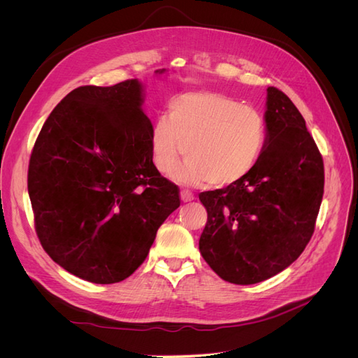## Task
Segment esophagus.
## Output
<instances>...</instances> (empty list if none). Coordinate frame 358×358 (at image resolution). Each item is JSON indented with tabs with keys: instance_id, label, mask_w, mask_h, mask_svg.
<instances>
[{
	"instance_id": "esophagus-1",
	"label": "esophagus",
	"mask_w": 358,
	"mask_h": 358,
	"mask_svg": "<svg viewBox=\"0 0 358 358\" xmlns=\"http://www.w3.org/2000/svg\"><path fill=\"white\" fill-rule=\"evenodd\" d=\"M180 200H182L183 203L192 201V200H194V194H192L191 191H188V189H183V191H180Z\"/></svg>"
}]
</instances>
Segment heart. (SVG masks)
Returning a JSON list of instances; mask_svg holds the SVG:
<instances>
[{
	"mask_svg": "<svg viewBox=\"0 0 358 358\" xmlns=\"http://www.w3.org/2000/svg\"><path fill=\"white\" fill-rule=\"evenodd\" d=\"M154 164L164 176L176 171L180 157H188L176 179L187 185L212 180L229 187L243 179L263 154L266 124L263 116L231 96L194 91L175 96L169 116L161 115L150 129Z\"/></svg>",
	"mask_w": 358,
	"mask_h": 358,
	"instance_id": "b5f03b06",
	"label": "heart"
}]
</instances>
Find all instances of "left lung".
I'll use <instances>...</instances> for the list:
<instances>
[{"instance_id":"obj_1","label":"left lung","mask_w":358,"mask_h":358,"mask_svg":"<svg viewBox=\"0 0 358 358\" xmlns=\"http://www.w3.org/2000/svg\"><path fill=\"white\" fill-rule=\"evenodd\" d=\"M266 145L255 167L233 185L201 192L208 222L199 248L227 282L251 285L287 268L315 229L324 164L306 122L273 86L266 99Z\"/></svg>"}]
</instances>
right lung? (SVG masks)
I'll list each match as a JSON object with an SVG mask.
<instances>
[{
    "label": "right lung",
    "mask_w": 358,
    "mask_h": 358,
    "mask_svg": "<svg viewBox=\"0 0 358 358\" xmlns=\"http://www.w3.org/2000/svg\"><path fill=\"white\" fill-rule=\"evenodd\" d=\"M143 101L137 79L80 86L52 110L32 149L28 194L40 243L88 282L133 275L180 204L179 188L154 166Z\"/></svg>",
    "instance_id": "obj_1"
}]
</instances>
